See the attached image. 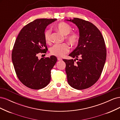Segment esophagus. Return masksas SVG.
<instances>
[{"mask_svg": "<svg viewBox=\"0 0 120 120\" xmlns=\"http://www.w3.org/2000/svg\"><path fill=\"white\" fill-rule=\"evenodd\" d=\"M57 60H59V61H60V60H62V59H61V57H57Z\"/></svg>", "mask_w": 120, "mask_h": 120, "instance_id": "obj_1", "label": "esophagus"}]
</instances>
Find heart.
I'll use <instances>...</instances> for the list:
<instances>
[{
    "label": "heart",
    "mask_w": 120,
    "mask_h": 120,
    "mask_svg": "<svg viewBox=\"0 0 120 120\" xmlns=\"http://www.w3.org/2000/svg\"><path fill=\"white\" fill-rule=\"evenodd\" d=\"M56 28L63 35H66L65 38L71 45L74 46L77 45L79 38V35L76 32H71L72 28L70 25L65 22H61L56 25ZM44 37L47 43L50 42L52 38V31L50 29H48L45 31ZM70 46L67 43L56 44L50 48L49 51L52 55L61 57L67 53L70 50Z\"/></svg>",
    "instance_id": "obj_1"
}]
</instances>
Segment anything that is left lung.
<instances>
[{
    "label": "left lung",
    "mask_w": 120,
    "mask_h": 120,
    "mask_svg": "<svg viewBox=\"0 0 120 120\" xmlns=\"http://www.w3.org/2000/svg\"><path fill=\"white\" fill-rule=\"evenodd\" d=\"M66 20L77 25L79 33L78 45L69 54L75 59L63 60L68 82L75 89H86L95 84L103 71L107 56L104 39L99 29L89 21L78 18ZM79 57L81 59L78 60Z\"/></svg>",
    "instance_id": "obj_1"
}]
</instances>
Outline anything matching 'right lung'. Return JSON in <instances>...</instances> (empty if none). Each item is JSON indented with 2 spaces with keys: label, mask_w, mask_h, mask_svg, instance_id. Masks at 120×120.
I'll list each match as a JSON object with an SVG mask.
<instances>
[{
  "label": "right lung",
  "mask_w": 120,
  "mask_h": 120,
  "mask_svg": "<svg viewBox=\"0 0 120 120\" xmlns=\"http://www.w3.org/2000/svg\"><path fill=\"white\" fill-rule=\"evenodd\" d=\"M56 19H37L24 26L18 35L12 52V61L19 81L29 88H45L51 79V70L57 61L54 56L39 60V52L46 53L45 30Z\"/></svg>",
  "instance_id": "1"
}]
</instances>
